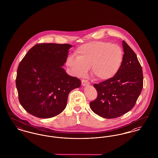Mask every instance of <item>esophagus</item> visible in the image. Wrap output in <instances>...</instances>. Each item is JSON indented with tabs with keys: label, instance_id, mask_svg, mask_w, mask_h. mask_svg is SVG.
Wrapping results in <instances>:
<instances>
[{
	"label": "esophagus",
	"instance_id": "34e87169",
	"mask_svg": "<svg viewBox=\"0 0 158 158\" xmlns=\"http://www.w3.org/2000/svg\"><path fill=\"white\" fill-rule=\"evenodd\" d=\"M90 84L89 82L88 81H86V80H82V85L83 86H88Z\"/></svg>",
	"mask_w": 158,
	"mask_h": 158
}]
</instances>
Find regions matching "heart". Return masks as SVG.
I'll use <instances>...</instances> for the list:
<instances>
[{"mask_svg":"<svg viewBox=\"0 0 158 158\" xmlns=\"http://www.w3.org/2000/svg\"><path fill=\"white\" fill-rule=\"evenodd\" d=\"M76 58L69 56L66 65L72 75L82 77L87 75L89 68L100 81H108L119 72L124 60L120 46L106 41H94L78 47Z\"/></svg>","mask_w":158,"mask_h":158,"instance_id":"heart-1","label":"heart"}]
</instances>
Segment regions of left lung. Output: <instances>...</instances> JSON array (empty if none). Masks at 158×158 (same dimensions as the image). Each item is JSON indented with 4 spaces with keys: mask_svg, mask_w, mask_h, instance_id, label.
<instances>
[{
    "mask_svg": "<svg viewBox=\"0 0 158 158\" xmlns=\"http://www.w3.org/2000/svg\"><path fill=\"white\" fill-rule=\"evenodd\" d=\"M124 60L119 72L112 79L94 84L97 99L90 109L105 118H115L130 111L135 105L143 85L142 68L133 50L122 41Z\"/></svg>",
    "mask_w": 158,
    "mask_h": 158,
    "instance_id": "1",
    "label": "left lung"
}]
</instances>
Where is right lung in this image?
Here are the masks:
<instances>
[{
    "instance_id": "right-lung-1",
    "label": "right lung",
    "mask_w": 158,
    "mask_h": 158,
    "mask_svg": "<svg viewBox=\"0 0 158 158\" xmlns=\"http://www.w3.org/2000/svg\"><path fill=\"white\" fill-rule=\"evenodd\" d=\"M69 44L43 43L28 52L17 70L16 86L19 101L31 114L41 118L56 116L66 108L69 93L81 81L63 68Z\"/></svg>"
}]
</instances>
